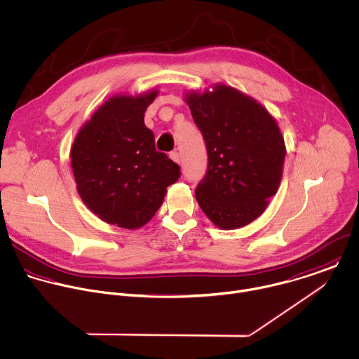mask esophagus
I'll list each match as a JSON object with an SVG mask.
<instances>
[{"mask_svg":"<svg viewBox=\"0 0 359 359\" xmlns=\"http://www.w3.org/2000/svg\"><path fill=\"white\" fill-rule=\"evenodd\" d=\"M170 157H171L175 163H178V164H180L181 157H180V153H178V151H171V153H170Z\"/></svg>","mask_w":359,"mask_h":359,"instance_id":"esophagus-1","label":"esophagus"}]
</instances>
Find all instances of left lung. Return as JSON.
Instances as JSON below:
<instances>
[{"label":"left lung","mask_w":359,"mask_h":359,"mask_svg":"<svg viewBox=\"0 0 359 359\" xmlns=\"http://www.w3.org/2000/svg\"><path fill=\"white\" fill-rule=\"evenodd\" d=\"M187 102L208 151L196 201L220 229L243 227L278 191L286 154L283 136L262 105L231 87L192 93Z\"/></svg>","instance_id":"1"}]
</instances>
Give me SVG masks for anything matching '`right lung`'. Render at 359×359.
Masks as SVG:
<instances>
[{
    "label": "right lung",
    "instance_id": "add662e5",
    "mask_svg": "<svg viewBox=\"0 0 359 359\" xmlns=\"http://www.w3.org/2000/svg\"><path fill=\"white\" fill-rule=\"evenodd\" d=\"M157 97H114L79 132L72 167L83 202L100 219L123 229L144 226L161 206L181 168L156 150L144 112Z\"/></svg>",
    "mask_w": 359,
    "mask_h": 359
}]
</instances>
